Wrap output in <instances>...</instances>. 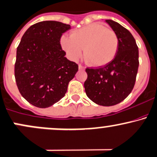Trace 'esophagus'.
Returning a JSON list of instances; mask_svg holds the SVG:
<instances>
[{
	"label": "esophagus",
	"instance_id": "esophagus-1",
	"mask_svg": "<svg viewBox=\"0 0 157 157\" xmlns=\"http://www.w3.org/2000/svg\"><path fill=\"white\" fill-rule=\"evenodd\" d=\"M79 70H85V67L82 66V65H79Z\"/></svg>",
	"mask_w": 157,
	"mask_h": 157
}]
</instances>
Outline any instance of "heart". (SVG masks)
Listing matches in <instances>:
<instances>
[{"instance_id": "b5f03b06", "label": "heart", "mask_w": 157, "mask_h": 157, "mask_svg": "<svg viewBox=\"0 0 157 157\" xmlns=\"http://www.w3.org/2000/svg\"><path fill=\"white\" fill-rule=\"evenodd\" d=\"M61 47L73 61L84 58L88 63L99 67L109 64L118 52L119 40L113 30L99 24H91L72 31L71 37L63 36Z\"/></svg>"}]
</instances>
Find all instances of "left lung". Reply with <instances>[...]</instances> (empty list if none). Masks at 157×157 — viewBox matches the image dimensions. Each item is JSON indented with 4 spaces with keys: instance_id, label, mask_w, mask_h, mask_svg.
<instances>
[{
    "instance_id": "1",
    "label": "left lung",
    "mask_w": 157,
    "mask_h": 157,
    "mask_svg": "<svg viewBox=\"0 0 157 157\" xmlns=\"http://www.w3.org/2000/svg\"><path fill=\"white\" fill-rule=\"evenodd\" d=\"M119 40L118 52L109 64L86 68L84 82L88 98L98 105L114 106L123 101L135 85L139 68V49L130 32L118 22L106 20Z\"/></svg>"
}]
</instances>
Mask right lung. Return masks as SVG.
Segmentation results:
<instances>
[{
	"instance_id": "right-lung-1",
	"label": "right lung",
	"mask_w": 157,
	"mask_h": 157,
	"mask_svg": "<svg viewBox=\"0 0 157 157\" xmlns=\"http://www.w3.org/2000/svg\"><path fill=\"white\" fill-rule=\"evenodd\" d=\"M69 29L59 21L39 22L26 30L17 48L15 82L22 97L36 107H49L64 97L78 71L60 44Z\"/></svg>"
}]
</instances>
